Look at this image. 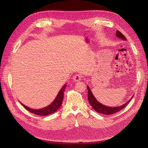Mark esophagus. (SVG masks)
<instances>
[{
    "instance_id": "esophagus-1",
    "label": "esophagus",
    "mask_w": 148,
    "mask_h": 148,
    "mask_svg": "<svg viewBox=\"0 0 148 148\" xmlns=\"http://www.w3.org/2000/svg\"><path fill=\"white\" fill-rule=\"evenodd\" d=\"M82 78V75L80 74H76L73 77V79L74 81H76V82H79L80 81Z\"/></svg>"
}]
</instances>
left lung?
Returning <instances> with one entry per match:
<instances>
[{"instance_id":"8db88e82","label":"left lung","mask_w":148,"mask_h":148,"mask_svg":"<svg viewBox=\"0 0 148 148\" xmlns=\"http://www.w3.org/2000/svg\"><path fill=\"white\" fill-rule=\"evenodd\" d=\"M116 36L119 37V38L122 39L123 40H127L126 37L124 36L121 32H119V30L116 31ZM88 101L90 106L93 107V108H94L96 112L99 113L104 114H113L121 111L129 103V102H130L131 98L133 97H132L127 103H126L125 104H124L121 106L116 107H107L106 106H104L101 103H99L95 99L94 96L93 95L91 90H90L88 86Z\"/></svg>"}]
</instances>
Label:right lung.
I'll list each match as a JSON object with an SVG mask.
<instances>
[{"label":"right lung","mask_w":148,"mask_h":148,"mask_svg":"<svg viewBox=\"0 0 148 148\" xmlns=\"http://www.w3.org/2000/svg\"><path fill=\"white\" fill-rule=\"evenodd\" d=\"M65 88H66V84H65L60 90L55 99L54 100V101L49 106L41 108V109L34 110V109H32V108L25 106L22 103L21 104H22L23 106H24V107L29 112L39 116H47V115L52 114L55 112H56L59 109V108L60 107L62 103V100H63V98H64V94Z\"/></svg>","instance_id":"right-lung-1"}]
</instances>
